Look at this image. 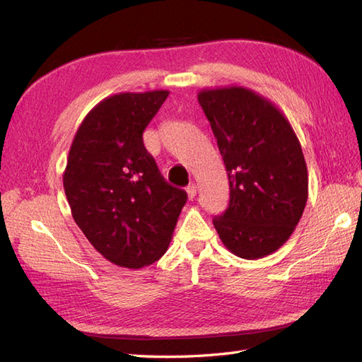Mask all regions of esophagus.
<instances>
[{"instance_id":"obj_1","label":"esophagus","mask_w":362,"mask_h":362,"mask_svg":"<svg viewBox=\"0 0 362 362\" xmlns=\"http://www.w3.org/2000/svg\"><path fill=\"white\" fill-rule=\"evenodd\" d=\"M196 193H197V187L194 185V183H189V185L187 187V194H188V197H189V199H194Z\"/></svg>"}]
</instances>
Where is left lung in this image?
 I'll list each match as a JSON object with an SVG mask.
<instances>
[{"label": "left lung", "mask_w": 362, "mask_h": 362, "mask_svg": "<svg viewBox=\"0 0 362 362\" xmlns=\"http://www.w3.org/2000/svg\"><path fill=\"white\" fill-rule=\"evenodd\" d=\"M197 99L230 187L227 210L213 226L233 255H271L289 240L308 199V169L294 129L279 107L250 88H204Z\"/></svg>", "instance_id": "obj_1"}]
</instances>
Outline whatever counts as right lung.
I'll return each instance as SVG.
<instances>
[{
    "instance_id": "obj_1",
    "label": "right lung",
    "mask_w": 362,
    "mask_h": 362,
    "mask_svg": "<svg viewBox=\"0 0 362 362\" xmlns=\"http://www.w3.org/2000/svg\"><path fill=\"white\" fill-rule=\"evenodd\" d=\"M168 90L103 99L74 135L64 189L76 224L110 263L140 269L160 259L187 202L146 151L143 132Z\"/></svg>"
}]
</instances>
